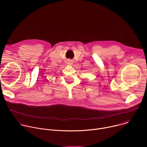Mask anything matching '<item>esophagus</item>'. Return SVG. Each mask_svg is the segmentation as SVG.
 I'll return each instance as SVG.
<instances>
[{"mask_svg":"<svg viewBox=\"0 0 147 147\" xmlns=\"http://www.w3.org/2000/svg\"><path fill=\"white\" fill-rule=\"evenodd\" d=\"M73 60H68L66 62V64L69 66H71L73 65Z\"/></svg>","mask_w":147,"mask_h":147,"instance_id":"obj_1","label":"esophagus"}]
</instances>
